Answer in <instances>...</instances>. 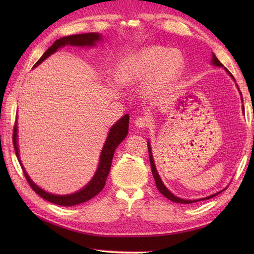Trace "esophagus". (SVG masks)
Wrapping results in <instances>:
<instances>
[{"label": "esophagus", "instance_id": "1", "mask_svg": "<svg viewBox=\"0 0 254 254\" xmlns=\"http://www.w3.org/2000/svg\"><path fill=\"white\" fill-rule=\"evenodd\" d=\"M134 124H135V126H136L137 128H145V127L149 126V121H148V119L140 117V118L135 119Z\"/></svg>", "mask_w": 254, "mask_h": 254}]
</instances>
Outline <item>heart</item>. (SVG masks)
<instances>
[{
    "instance_id": "heart-1",
    "label": "heart",
    "mask_w": 254,
    "mask_h": 254,
    "mask_svg": "<svg viewBox=\"0 0 254 254\" xmlns=\"http://www.w3.org/2000/svg\"><path fill=\"white\" fill-rule=\"evenodd\" d=\"M186 65L183 54L162 45H149L126 58L122 64L118 78L122 83H135L151 76L147 91L151 94L161 93L180 77Z\"/></svg>"
}]
</instances>
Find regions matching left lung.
Returning a JSON list of instances; mask_svg holds the SVG:
<instances>
[{
  "label": "left lung",
  "instance_id": "1",
  "mask_svg": "<svg viewBox=\"0 0 254 254\" xmlns=\"http://www.w3.org/2000/svg\"><path fill=\"white\" fill-rule=\"evenodd\" d=\"M212 64L216 65V66H224V65H222V64L220 63V61L216 58V56L214 55V54L212 55ZM224 67H225V66H224ZM225 70L227 71V73H228L230 76H231V77L233 78V80L235 81V79H234V77H233V75H232L231 73H230V71L228 70V68H227V67H225ZM242 99H243V97H242ZM147 147H148V153H149V161H150V166H151V173H152V175H153V178H155L157 189L159 190V191H160L161 194H162L163 196H165L167 199H170L171 201H173V202H177V203L189 204V203H193V202H197V201H200V200H205V199H210V198H212V197H214V196L218 195L219 193H221V191H222V190H220V191H218V193H216V194H213V195H211V196H207V197H205V198L197 199V200H186V199H182V198H179V197L175 196L174 194H172L171 191L166 189V187H165L164 184H163L162 180H161L160 176H159V174H158V172H157V168H156L155 162H153V158H152L151 147H150V143H149V141L147 142Z\"/></svg>",
  "mask_w": 254,
  "mask_h": 254
}]
</instances>
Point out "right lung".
<instances>
[{
    "label": "right lung",
    "instance_id": "obj_1",
    "mask_svg": "<svg viewBox=\"0 0 254 254\" xmlns=\"http://www.w3.org/2000/svg\"><path fill=\"white\" fill-rule=\"evenodd\" d=\"M101 40H102V36L98 33L71 35V36L60 38V39L54 42L52 47H50L48 49V51L43 54L42 57L35 64L34 67L39 65L43 60H45L49 56H51L52 54L55 53L59 48L65 47V45H72V47H81V48L82 47H94L96 42L101 41ZM128 127H129V115L126 114L122 119H120L110 128L109 134H108V136H107L106 143L104 145L102 153H101V157H99V163H98L97 171H96L95 175L93 176V178H92V180L83 189H81L78 191H76V193H74V194H70V195H55V194L48 193V191H45L41 188L36 186V183H34L32 181V179L29 178V176L27 175L25 168L22 165L21 160L19 158L20 155H19V148H18L17 121H16V123H14V127H13L12 142H13V146H14V150H16L17 158L22 166L23 173H24V176H25V178L30 186V188H32L40 197L45 199V200H48V201L53 202L55 204H58V205L72 206V205H76V204H79V203L90 200V199L96 196L99 191L104 189L107 177H108L109 172H110L114 151H115V149H117L118 146L121 144V142L124 140L126 135L128 134Z\"/></svg>",
    "mask_w": 254,
    "mask_h": 254
}]
</instances>
